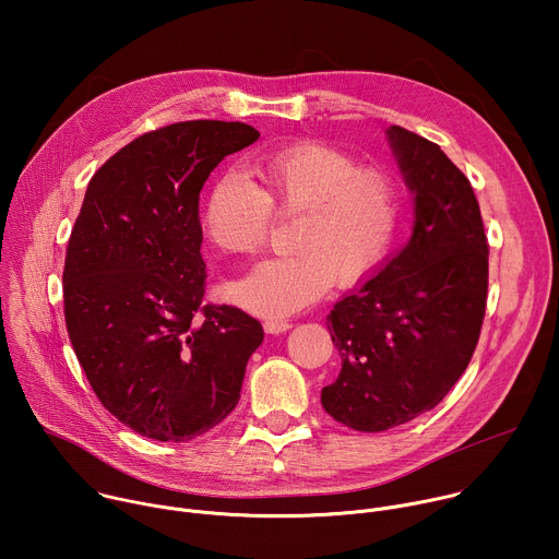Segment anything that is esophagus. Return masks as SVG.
<instances>
[{
  "label": "esophagus",
  "mask_w": 559,
  "mask_h": 559,
  "mask_svg": "<svg viewBox=\"0 0 559 559\" xmlns=\"http://www.w3.org/2000/svg\"><path fill=\"white\" fill-rule=\"evenodd\" d=\"M263 330H265L267 334H283V332L292 330V323H287V321H265V323H263Z\"/></svg>",
  "instance_id": "34e87169"
}]
</instances>
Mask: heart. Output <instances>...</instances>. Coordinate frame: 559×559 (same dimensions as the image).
I'll use <instances>...</instances> for the list:
<instances>
[{
	"mask_svg": "<svg viewBox=\"0 0 559 559\" xmlns=\"http://www.w3.org/2000/svg\"><path fill=\"white\" fill-rule=\"evenodd\" d=\"M261 188L227 173L212 186L203 229L229 254L259 252L272 227V210L300 214L294 257L270 259L227 287L234 305L263 318H283L321 300L334 285L354 287L389 259L401 192L376 168H362L349 152L323 141H296L263 154Z\"/></svg>",
	"mask_w": 559,
	"mask_h": 559,
	"instance_id": "heart-1",
	"label": "heart"
}]
</instances>
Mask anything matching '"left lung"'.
I'll list each match as a JSON object with an SVG mask.
<instances>
[{
  "instance_id": "obj_1",
  "label": "left lung",
  "mask_w": 559,
  "mask_h": 559,
  "mask_svg": "<svg viewBox=\"0 0 559 559\" xmlns=\"http://www.w3.org/2000/svg\"><path fill=\"white\" fill-rule=\"evenodd\" d=\"M386 141L414 199L412 238L328 316L343 367L321 391L334 420L367 433L405 425L449 393L480 338L489 287L468 179L416 132L391 126Z\"/></svg>"
}]
</instances>
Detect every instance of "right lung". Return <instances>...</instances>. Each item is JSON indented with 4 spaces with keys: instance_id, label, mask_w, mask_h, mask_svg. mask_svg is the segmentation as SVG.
<instances>
[{
    "instance_id": "right-lung-1",
    "label": "right lung",
    "mask_w": 559,
    "mask_h": 559,
    "mask_svg": "<svg viewBox=\"0 0 559 559\" xmlns=\"http://www.w3.org/2000/svg\"><path fill=\"white\" fill-rule=\"evenodd\" d=\"M259 139L241 121H183L145 132L97 170L63 267L66 328L102 405L158 442L192 440L229 416L257 318L201 307L199 194L231 152Z\"/></svg>"
}]
</instances>
